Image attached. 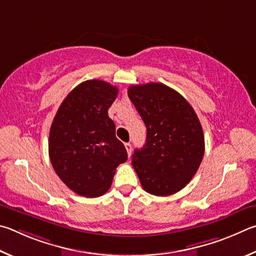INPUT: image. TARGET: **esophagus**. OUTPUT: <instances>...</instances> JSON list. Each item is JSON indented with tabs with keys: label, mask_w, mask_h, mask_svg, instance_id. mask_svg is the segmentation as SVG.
I'll return each instance as SVG.
<instances>
[{
	"label": "esophagus",
	"mask_w": 256,
	"mask_h": 256,
	"mask_svg": "<svg viewBox=\"0 0 256 256\" xmlns=\"http://www.w3.org/2000/svg\"><path fill=\"white\" fill-rule=\"evenodd\" d=\"M124 147H126V150H127L128 156H130V155H132V146L130 142H126V144H124Z\"/></svg>",
	"instance_id": "esophagus-1"
}]
</instances>
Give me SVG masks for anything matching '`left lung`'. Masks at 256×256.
I'll list each match as a JSON object with an SVG mask.
<instances>
[{
    "label": "left lung",
    "mask_w": 256,
    "mask_h": 256,
    "mask_svg": "<svg viewBox=\"0 0 256 256\" xmlns=\"http://www.w3.org/2000/svg\"><path fill=\"white\" fill-rule=\"evenodd\" d=\"M128 96L146 124V142L132 154L142 189L171 196L191 181L204 154V137L194 108L162 83L132 85Z\"/></svg>",
    "instance_id": "1"
}]
</instances>
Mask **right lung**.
Listing matches in <instances>:
<instances>
[{"instance_id":"obj_1","label":"right lung","mask_w":256,"mask_h":256,"mask_svg":"<svg viewBox=\"0 0 256 256\" xmlns=\"http://www.w3.org/2000/svg\"><path fill=\"white\" fill-rule=\"evenodd\" d=\"M118 88L88 80L72 90L54 118L49 158L60 180L80 196L94 198L111 186L116 168L127 160L108 110Z\"/></svg>"}]
</instances>
